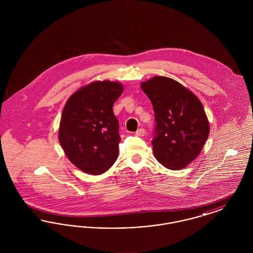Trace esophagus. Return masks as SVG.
Masks as SVG:
<instances>
[{"label":"esophagus","mask_w":253,"mask_h":253,"mask_svg":"<svg viewBox=\"0 0 253 253\" xmlns=\"http://www.w3.org/2000/svg\"><path fill=\"white\" fill-rule=\"evenodd\" d=\"M135 134H136V135H138V136H144V129H143V128H140V129H138V130L135 132Z\"/></svg>","instance_id":"34e87169"}]
</instances>
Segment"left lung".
I'll list each match as a JSON object with an SVG mask.
<instances>
[{
	"instance_id": "1",
	"label": "left lung",
	"mask_w": 253,
	"mask_h": 253,
	"mask_svg": "<svg viewBox=\"0 0 253 253\" xmlns=\"http://www.w3.org/2000/svg\"><path fill=\"white\" fill-rule=\"evenodd\" d=\"M141 88L155 112V157L165 168H185L200 154L210 133L201 101L167 77H154L142 83Z\"/></svg>"
}]
</instances>
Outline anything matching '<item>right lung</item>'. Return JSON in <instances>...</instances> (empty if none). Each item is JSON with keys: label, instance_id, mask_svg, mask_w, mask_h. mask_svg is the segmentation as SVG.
<instances>
[{"label": "right lung", "instance_id": "1", "mask_svg": "<svg viewBox=\"0 0 253 253\" xmlns=\"http://www.w3.org/2000/svg\"><path fill=\"white\" fill-rule=\"evenodd\" d=\"M122 92L119 83L95 82L79 89L65 103L59 140L68 159L86 173H103L118 158L121 138L113 105Z\"/></svg>", "mask_w": 253, "mask_h": 253}]
</instances>
